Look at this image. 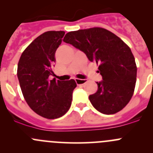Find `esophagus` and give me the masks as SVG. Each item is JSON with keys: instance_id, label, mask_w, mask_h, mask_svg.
Wrapping results in <instances>:
<instances>
[{"instance_id": "34e87169", "label": "esophagus", "mask_w": 153, "mask_h": 153, "mask_svg": "<svg viewBox=\"0 0 153 153\" xmlns=\"http://www.w3.org/2000/svg\"><path fill=\"white\" fill-rule=\"evenodd\" d=\"M75 82L78 85H82L86 82V79H75Z\"/></svg>"}]
</instances>
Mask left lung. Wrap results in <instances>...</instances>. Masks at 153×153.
<instances>
[{"label":"left lung","instance_id":"1","mask_svg":"<svg viewBox=\"0 0 153 153\" xmlns=\"http://www.w3.org/2000/svg\"><path fill=\"white\" fill-rule=\"evenodd\" d=\"M64 41L86 54L91 62L99 64L102 81L90 95L92 106L105 115L121 111L133 95L137 67L130 48L117 35L104 28L80 29L66 34Z\"/></svg>","mask_w":153,"mask_h":153}]
</instances>
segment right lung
Instances as JSON below:
<instances>
[{
  "instance_id": "add662e5",
  "label": "right lung",
  "mask_w": 153,
  "mask_h": 153,
  "mask_svg": "<svg viewBox=\"0 0 153 153\" xmlns=\"http://www.w3.org/2000/svg\"><path fill=\"white\" fill-rule=\"evenodd\" d=\"M64 31H48L35 38L23 52L18 64V81L24 99L38 115L55 119L70 108L75 80H49L56 49L64 40Z\"/></svg>"
}]
</instances>
